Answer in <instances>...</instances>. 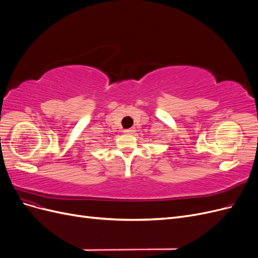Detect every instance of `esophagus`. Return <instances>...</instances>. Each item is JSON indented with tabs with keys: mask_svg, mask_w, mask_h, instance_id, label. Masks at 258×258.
Returning <instances> with one entry per match:
<instances>
[{
	"mask_svg": "<svg viewBox=\"0 0 258 258\" xmlns=\"http://www.w3.org/2000/svg\"><path fill=\"white\" fill-rule=\"evenodd\" d=\"M135 131H136L135 128H130V129L124 130V132H126V134H132V132H135Z\"/></svg>",
	"mask_w": 258,
	"mask_h": 258,
	"instance_id": "obj_1",
	"label": "esophagus"
}]
</instances>
